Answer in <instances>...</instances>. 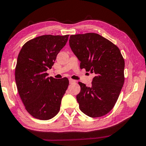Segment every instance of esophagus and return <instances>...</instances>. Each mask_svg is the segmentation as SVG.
Returning a JSON list of instances; mask_svg holds the SVG:
<instances>
[{"label": "esophagus", "instance_id": "esophagus-1", "mask_svg": "<svg viewBox=\"0 0 146 146\" xmlns=\"http://www.w3.org/2000/svg\"><path fill=\"white\" fill-rule=\"evenodd\" d=\"M69 83H75L76 81L75 80H73L72 79H69Z\"/></svg>", "mask_w": 146, "mask_h": 146}]
</instances>
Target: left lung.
Returning a JSON list of instances; mask_svg holds the SVG:
<instances>
[{"mask_svg": "<svg viewBox=\"0 0 146 146\" xmlns=\"http://www.w3.org/2000/svg\"><path fill=\"white\" fill-rule=\"evenodd\" d=\"M69 46L80 68L95 74L91 87L79 82V108L92 118L108 113L118 100L124 83V60L119 48L95 33L71 35Z\"/></svg>", "mask_w": 146, "mask_h": 146, "instance_id": "1", "label": "left lung"}]
</instances>
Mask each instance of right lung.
<instances>
[{"mask_svg":"<svg viewBox=\"0 0 146 146\" xmlns=\"http://www.w3.org/2000/svg\"><path fill=\"white\" fill-rule=\"evenodd\" d=\"M69 35H44L28 41L18 54L15 80L18 93L26 110L42 120L56 116L69 80L48 77L58 53L65 46Z\"/></svg>","mask_w":146,"mask_h":146,"instance_id":"right-lung-1","label":"right lung"}]
</instances>
